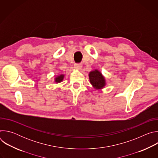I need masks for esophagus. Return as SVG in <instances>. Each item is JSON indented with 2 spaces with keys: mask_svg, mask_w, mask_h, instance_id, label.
I'll use <instances>...</instances> for the list:
<instances>
[{
  "mask_svg": "<svg viewBox=\"0 0 158 158\" xmlns=\"http://www.w3.org/2000/svg\"><path fill=\"white\" fill-rule=\"evenodd\" d=\"M74 66H75V67H76V69H77V70H80V69H81V67H82V64H76Z\"/></svg>",
  "mask_w": 158,
  "mask_h": 158,
  "instance_id": "esophagus-1",
  "label": "esophagus"
}]
</instances>
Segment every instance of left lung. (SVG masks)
Listing matches in <instances>:
<instances>
[{
	"instance_id": "left-lung-1",
	"label": "left lung",
	"mask_w": 158,
	"mask_h": 158,
	"mask_svg": "<svg viewBox=\"0 0 158 158\" xmlns=\"http://www.w3.org/2000/svg\"><path fill=\"white\" fill-rule=\"evenodd\" d=\"M89 78L93 87L96 89H101L106 85V79L102 73L98 69L89 73Z\"/></svg>"
}]
</instances>
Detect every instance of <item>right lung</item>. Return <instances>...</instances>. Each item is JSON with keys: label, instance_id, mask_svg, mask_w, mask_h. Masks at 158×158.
<instances>
[{"label": "right lung", "instance_id": "obj_1", "mask_svg": "<svg viewBox=\"0 0 158 158\" xmlns=\"http://www.w3.org/2000/svg\"><path fill=\"white\" fill-rule=\"evenodd\" d=\"M64 77V74H60V75H59V76H56L55 77L54 81H55V82L56 83H59V82H62L63 81Z\"/></svg>", "mask_w": 158, "mask_h": 158}]
</instances>
